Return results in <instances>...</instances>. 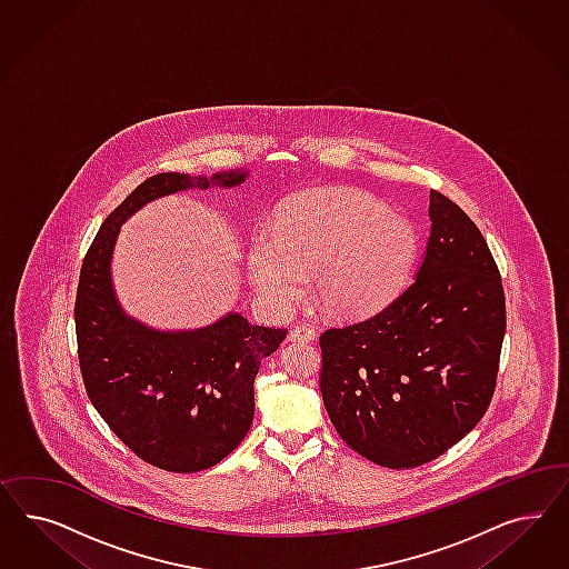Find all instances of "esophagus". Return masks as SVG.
<instances>
[{
	"instance_id": "34e87169",
	"label": "esophagus",
	"mask_w": 569,
	"mask_h": 569,
	"mask_svg": "<svg viewBox=\"0 0 569 569\" xmlns=\"http://www.w3.org/2000/svg\"><path fill=\"white\" fill-rule=\"evenodd\" d=\"M317 338V331L315 328H310V326H296V328L290 329V340L292 342H302V345H309Z\"/></svg>"
}]
</instances>
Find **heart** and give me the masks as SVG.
<instances>
[{
  "mask_svg": "<svg viewBox=\"0 0 569 569\" xmlns=\"http://www.w3.org/2000/svg\"><path fill=\"white\" fill-rule=\"evenodd\" d=\"M411 223L378 198L350 188L309 191L277 214L273 233L248 250V276L273 309L290 310L309 292L340 317H367L397 298L413 267Z\"/></svg>",
  "mask_w": 569,
  "mask_h": 569,
  "instance_id": "1",
  "label": "heart"
}]
</instances>
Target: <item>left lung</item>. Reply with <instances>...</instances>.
Returning <instances> with one entry per match:
<instances>
[{
	"instance_id": "obj_1",
	"label": "left lung",
	"mask_w": 569,
	"mask_h": 569,
	"mask_svg": "<svg viewBox=\"0 0 569 569\" xmlns=\"http://www.w3.org/2000/svg\"><path fill=\"white\" fill-rule=\"evenodd\" d=\"M430 221L413 283L367 321L319 338L333 428L390 469L430 463L478 426L507 328L499 267L480 229L433 190Z\"/></svg>"
}]
</instances>
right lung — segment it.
<instances>
[{"instance_id":"1","label":"right lung","mask_w":569,"mask_h":569,"mask_svg":"<svg viewBox=\"0 0 569 569\" xmlns=\"http://www.w3.org/2000/svg\"><path fill=\"white\" fill-rule=\"evenodd\" d=\"M248 171L190 177L160 172L131 191L87 250L74 328L81 376L96 411L150 466L193 473L223 461L250 430L254 378L286 329L260 328L240 312L193 331H158L121 309L110 262L121 224L156 198L236 188Z\"/></svg>"}]
</instances>
